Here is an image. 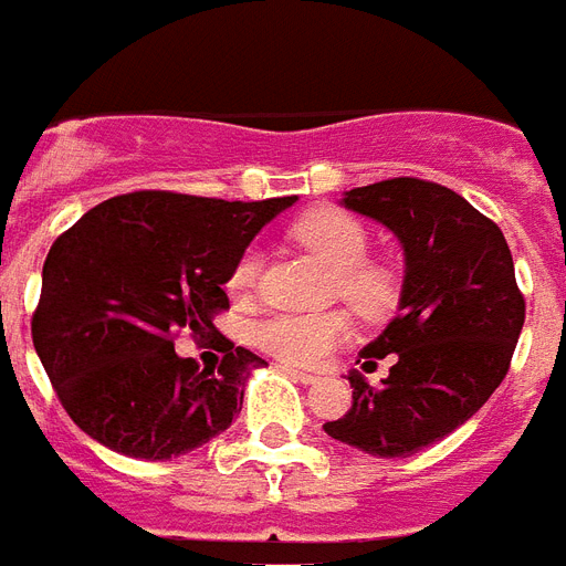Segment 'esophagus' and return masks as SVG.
<instances>
[{"instance_id":"esophagus-1","label":"esophagus","mask_w":566,"mask_h":566,"mask_svg":"<svg viewBox=\"0 0 566 566\" xmlns=\"http://www.w3.org/2000/svg\"><path fill=\"white\" fill-rule=\"evenodd\" d=\"M284 370H287L296 382H302V386H314V382L321 379L317 374H305V370H296V368H284Z\"/></svg>"}]
</instances>
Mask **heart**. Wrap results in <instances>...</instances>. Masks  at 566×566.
Here are the masks:
<instances>
[{"instance_id": "1", "label": "heart", "mask_w": 566, "mask_h": 566, "mask_svg": "<svg viewBox=\"0 0 566 566\" xmlns=\"http://www.w3.org/2000/svg\"><path fill=\"white\" fill-rule=\"evenodd\" d=\"M291 237L302 249L317 254L323 264L335 270L332 293L350 305L361 317H382L395 308L398 279L386 264L368 261V231L359 219L338 207H314L291 226ZM261 275V252L245 249L231 266L228 287L237 296L254 291ZM350 338V321L340 312L323 314H270L252 329L254 347L273 359L296 368H317Z\"/></svg>"}]
</instances>
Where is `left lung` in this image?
<instances>
[{"mask_svg": "<svg viewBox=\"0 0 566 566\" xmlns=\"http://www.w3.org/2000/svg\"><path fill=\"white\" fill-rule=\"evenodd\" d=\"M344 205L395 231L407 254L400 312L361 350L368 386L350 374L353 407L323 430L374 457H412L484 407L511 368L525 323L502 228L454 189L391 178L350 189Z\"/></svg>", "mask_w": 566, "mask_h": 566, "instance_id": "8db88e82", "label": "left lung"}]
</instances>
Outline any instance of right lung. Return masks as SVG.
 <instances>
[{
  "label": "right lung",
  "mask_w": 566,
  "mask_h": 566,
  "mask_svg": "<svg viewBox=\"0 0 566 566\" xmlns=\"http://www.w3.org/2000/svg\"><path fill=\"white\" fill-rule=\"evenodd\" d=\"M296 196L226 201L142 189L92 207L43 261L32 340L64 412L101 446L171 460L231 427L252 368L213 326L252 237ZM213 334L223 359L180 360L174 338Z\"/></svg>",
  "instance_id": "obj_1"
}]
</instances>
